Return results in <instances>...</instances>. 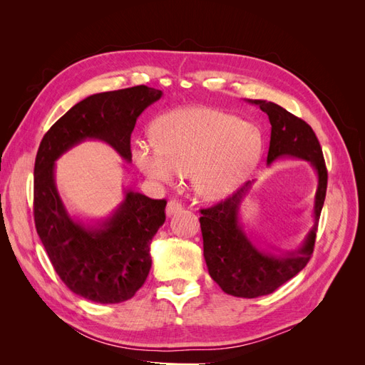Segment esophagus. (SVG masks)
<instances>
[{"instance_id":"34e87169","label":"esophagus","mask_w":365,"mask_h":365,"mask_svg":"<svg viewBox=\"0 0 365 365\" xmlns=\"http://www.w3.org/2000/svg\"><path fill=\"white\" fill-rule=\"evenodd\" d=\"M182 208H184V207H182V204H181L180 201L170 200V201L168 202V207H165V215H168V216L170 217V216H173V215H176V213H180Z\"/></svg>"}]
</instances>
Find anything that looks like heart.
<instances>
[{"mask_svg": "<svg viewBox=\"0 0 365 365\" xmlns=\"http://www.w3.org/2000/svg\"><path fill=\"white\" fill-rule=\"evenodd\" d=\"M157 141H135L132 160L149 180L170 185L192 173L205 200H220L245 181L262 152L259 128L204 106L173 109L155 123Z\"/></svg>", "mask_w": 365, "mask_h": 365, "instance_id": "b5f03b06", "label": "heart"}]
</instances>
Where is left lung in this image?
<instances>
[{
	"label": "left lung",
	"mask_w": 365,
	"mask_h": 365,
	"mask_svg": "<svg viewBox=\"0 0 365 365\" xmlns=\"http://www.w3.org/2000/svg\"><path fill=\"white\" fill-rule=\"evenodd\" d=\"M268 114L271 123V141L268 164L279 157H295L311 163L318 175L315 193V224L300 250L283 252L280 256L267 252L252 244L239 222V207L248 193L251 181L245 182L227 200L201 210V231L204 257L208 274L225 294L256 298L268 295L291 280L311 260L315 245V231L322 215L327 169L322 146L312 128L284 108L267 101H248Z\"/></svg>",
	"instance_id": "left-lung-1"
}]
</instances>
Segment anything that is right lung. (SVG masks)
I'll use <instances>...</instances> for the list:
<instances>
[{
    "instance_id": "right-lung-1",
    "label": "right lung",
    "mask_w": 365,
    "mask_h": 365,
    "mask_svg": "<svg viewBox=\"0 0 365 365\" xmlns=\"http://www.w3.org/2000/svg\"><path fill=\"white\" fill-rule=\"evenodd\" d=\"M163 96L138 85L86 97L43 135L35 161L33 215L36 231L61 280L74 294L102 304L126 302L145 284L150 242L165 220V200L125 190V201L96 227L74 220L54 184V163L81 141L94 138L132 160L130 134L138 115Z\"/></svg>"
}]
</instances>
